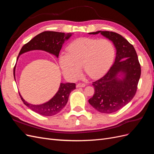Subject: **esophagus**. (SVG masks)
I'll list each match as a JSON object with an SVG mask.
<instances>
[{
    "mask_svg": "<svg viewBox=\"0 0 154 154\" xmlns=\"http://www.w3.org/2000/svg\"><path fill=\"white\" fill-rule=\"evenodd\" d=\"M85 86H86V85L83 83H78V84L76 85V87H78H78H84Z\"/></svg>",
    "mask_w": 154,
    "mask_h": 154,
    "instance_id": "34e87169",
    "label": "esophagus"
}]
</instances>
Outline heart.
Segmentation results:
<instances>
[{"mask_svg": "<svg viewBox=\"0 0 154 154\" xmlns=\"http://www.w3.org/2000/svg\"><path fill=\"white\" fill-rule=\"evenodd\" d=\"M116 56L114 44L109 39L81 38L73 41L67 48V53L60 57L63 75L70 80L80 76L82 67L88 76L97 78L109 71Z\"/></svg>", "mask_w": 154, "mask_h": 154, "instance_id": "1", "label": "heart"}]
</instances>
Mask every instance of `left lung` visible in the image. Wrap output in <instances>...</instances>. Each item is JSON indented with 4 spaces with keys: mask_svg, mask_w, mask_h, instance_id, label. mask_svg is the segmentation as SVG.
Listing matches in <instances>:
<instances>
[{
    "mask_svg": "<svg viewBox=\"0 0 154 154\" xmlns=\"http://www.w3.org/2000/svg\"><path fill=\"white\" fill-rule=\"evenodd\" d=\"M101 33L112 42L116 49L114 63L104 76L92 82L94 94L89 103L101 113L110 114L128 104L136 94L141 76V66L134 46L124 37L112 31L89 32ZM120 73L124 78L120 79Z\"/></svg>",
    "mask_w": 154,
    "mask_h": 154,
    "instance_id": "8db88e82",
    "label": "left lung"
}]
</instances>
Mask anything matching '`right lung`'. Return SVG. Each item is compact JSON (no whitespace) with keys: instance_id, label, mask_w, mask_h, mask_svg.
I'll list each match as a JSON object with an SVG mask.
<instances>
[{"instance_id":"right-lung-1","label":"right lung","mask_w":154,"mask_h":154,"mask_svg":"<svg viewBox=\"0 0 154 154\" xmlns=\"http://www.w3.org/2000/svg\"><path fill=\"white\" fill-rule=\"evenodd\" d=\"M72 35L71 32L65 34L64 32L56 31H44L31 39L29 42L22 48L18 58L23 53L32 50H42L58 57L65 40H68ZM15 67L13 69L14 78H15ZM76 88V84L73 83H60L59 89L52 99L42 105H32L27 103L19 95L22 101L28 108L39 114L51 116L58 114L66 105L70 93Z\"/></svg>"}]
</instances>
